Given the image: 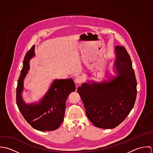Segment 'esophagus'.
I'll list each match as a JSON object with an SVG mask.
<instances>
[{
    "instance_id": "1",
    "label": "esophagus",
    "mask_w": 153,
    "mask_h": 153,
    "mask_svg": "<svg viewBox=\"0 0 153 153\" xmlns=\"http://www.w3.org/2000/svg\"><path fill=\"white\" fill-rule=\"evenodd\" d=\"M83 79H84V78H83V77H82V76L78 75V76H77L76 77V78H75V83H76V84L79 85V84H81L82 82Z\"/></svg>"
}]
</instances>
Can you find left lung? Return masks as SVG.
<instances>
[{
  "label": "left lung",
  "mask_w": 153,
  "mask_h": 153,
  "mask_svg": "<svg viewBox=\"0 0 153 153\" xmlns=\"http://www.w3.org/2000/svg\"><path fill=\"white\" fill-rule=\"evenodd\" d=\"M113 71L107 80H92L77 91L88 119L97 127L111 129L120 124L132 109L137 95V81L130 55L124 46L114 48Z\"/></svg>",
  "instance_id": "1"
}]
</instances>
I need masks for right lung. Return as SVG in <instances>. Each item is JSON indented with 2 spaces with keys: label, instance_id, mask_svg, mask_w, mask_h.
Masks as SVG:
<instances>
[{
  "label": "right lung",
  "instance_id": "right-lung-1",
  "mask_svg": "<svg viewBox=\"0 0 153 153\" xmlns=\"http://www.w3.org/2000/svg\"><path fill=\"white\" fill-rule=\"evenodd\" d=\"M35 45L26 53L16 88V104L26 121L38 131H53L64 121L66 101L69 95L75 90L71 78L54 79L44 97L38 102L27 104L22 97L24 79L30 69V59L35 55Z\"/></svg>",
  "mask_w": 153,
  "mask_h": 153
}]
</instances>
